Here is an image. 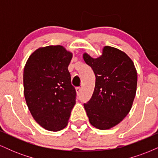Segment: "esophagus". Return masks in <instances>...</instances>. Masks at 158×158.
<instances>
[{
	"label": "esophagus",
	"instance_id": "esophagus-1",
	"mask_svg": "<svg viewBox=\"0 0 158 158\" xmlns=\"http://www.w3.org/2000/svg\"><path fill=\"white\" fill-rule=\"evenodd\" d=\"M76 91H77V95H79V94H80V93H81V88L78 87V88H76Z\"/></svg>",
	"mask_w": 158,
	"mask_h": 158
}]
</instances>
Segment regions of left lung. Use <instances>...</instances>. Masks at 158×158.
<instances>
[{"mask_svg":"<svg viewBox=\"0 0 158 158\" xmlns=\"http://www.w3.org/2000/svg\"><path fill=\"white\" fill-rule=\"evenodd\" d=\"M87 64L96 77L91 99L85 103L89 122L100 130L119 124L131 110L136 95L137 73L135 64L126 52L106 46L99 57L83 54Z\"/></svg>","mask_w":158,"mask_h":158,"instance_id":"1","label":"left lung"}]
</instances>
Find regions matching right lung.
Masks as SVG:
<instances>
[{
    "mask_svg": "<svg viewBox=\"0 0 158 158\" xmlns=\"http://www.w3.org/2000/svg\"><path fill=\"white\" fill-rule=\"evenodd\" d=\"M73 53L61 45L40 48L23 69V94L32 117L44 129L58 131L67 126L76 104L68 65Z\"/></svg>",
    "mask_w": 158,
    "mask_h": 158,
    "instance_id": "right-lung-1",
    "label": "right lung"
}]
</instances>
